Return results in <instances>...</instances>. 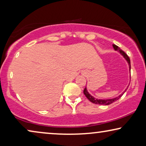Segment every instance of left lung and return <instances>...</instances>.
Returning a JSON list of instances; mask_svg holds the SVG:
<instances>
[{"label":"left lung","mask_w":146,"mask_h":146,"mask_svg":"<svg viewBox=\"0 0 146 146\" xmlns=\"http://www.w3.org/2000/svg\"><path fill=\"white\" fill-rule=\"evenodd\" d=\"M112 46H113V49H114V50L119 52L120 53V54L122 56L123 58H124V59L125 60H126L127 64H128L129 70L130 71L131 70V65H130V60H129V58L127 56V55L126 54H125L123 50H121L117 46H116L115 44H112ZM128 85H129V84ZM127 88H128V86H127L126 88L125 89V90L123 91L120 95H119L118 96H117L115 98H109V99H98V98H96L94 97L93 96H92L88 92L86 86L84 90V94L86 97L91 102H92L94 104H96L109 105V104H112L113 102H114L117 101V100L120 98L122 96V95L125 92V91L127 90Z\"/></svg>","instance_id":"8db88e82"}]
</instances>
